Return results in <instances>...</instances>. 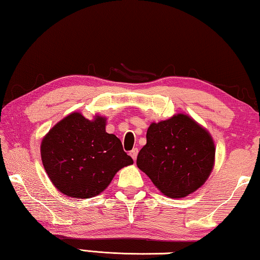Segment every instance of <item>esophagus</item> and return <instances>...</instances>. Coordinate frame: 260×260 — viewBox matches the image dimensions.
<instances>
[{
    "instance_id": "esophagus-1",
    "label": "esophagus",
    "mask_w": 260,
    "mask_h": 260,
    "mask_svg": "<svg viewBox=\"0 0 260 260\" xmlns=\"http://www.w3.org/2000/svg\"><path fill=\"white\" fill-rule=\"evenodd\" d=\"M138 153H139V149H138V148H134L133 150H131L129 155H131V157L133 158V159L135 160V159H136V157H138Z\"/></svg>"
}]
</instances>
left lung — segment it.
Instances as JSON below:
<instances>
[{
    "instance_id": "obj_1",
    "label": "left lung",
    "mask_w": 260,
    "mask_h": 260,
    "mask_svg": "<svg viewBox=\"0 0 260 260\" xmlns=\"http://www.w3.org/2000/svg\"><path fill=\"white\" fill-rule=\"evenodd\" d=\"M214 143L203 127L186 114L152 122L147 144L136 165L169 197L181 199L209 178L214 162Z\"/></svg>"
}]
</instances>
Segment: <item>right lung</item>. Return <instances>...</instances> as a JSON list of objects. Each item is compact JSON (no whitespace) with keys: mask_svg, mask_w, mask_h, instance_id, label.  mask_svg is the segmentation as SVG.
Returning a JSON list of instances; mask_svg holds the SVG:
<instances>
[{"mask_svg":"<svg viewBox=\"0 0 260 260\" xmlns=\"http://www.w3.org/2000/svg\"><path fill=\"white\" fill-rule=\"evenodd\" d=\"M41 158L54 186L78 199L99 195L118 171L133 164L121 141L105 132V118L89 120L79 112L49 131L41 143Z\"/></svg>","mask_w":260,"mask_h":260,"instance_id":"1","label":"right lung"}]
</instances>
